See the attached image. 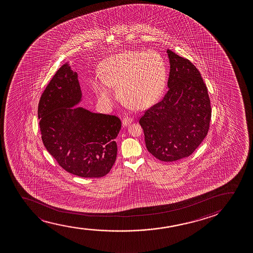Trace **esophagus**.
<instances>
[{
	"instance_id": "1",
	"label": "esophagus",
	"mask_w": 253,
	"mask_h": 253,
	"mask_svg": "<svg viewBox=\"0 0 253 253\" xmlns=\"http://www.w3.org/2000/svg\"><path fill=\"white\" fill-rule=\"evenodd\" d=\"M132 121V118H128V117H126V118H124L123 119V125L124 126H128V125H130L131 124Z\"/></svg>"
}]
</instances>
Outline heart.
Instances as JSON below:
<instances>
[{
  "instance_id": "b5f03b06",
  "label": "heart",
  "mask_w": 253,
  "mask_h": 253,
  "mask_svg": "<svg viewBox=\"0 0 253 253\" xmlns=\"http://www.w3.org/2000/svg\"><path fill=\"white\" fill-rule=\"evenodd\" d=\"M166 82V64L156 51H126L112 56L103 64L102 76L91 80L101 101L111 104L113 87L122 101L134 109L154 104L163 94Z\"/></svg>"
}]
</instances>
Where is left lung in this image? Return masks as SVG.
<instances>
[{
    "instance_id": "obj_1",
    "label": "left lung",
    "mask_w": 253,
    "mask_h": 253,
    "mask_svg": "<svg viewBox=\"0 0 253 253\" xmlns=\"http://www.w3.org/2000/svg\"><path fill=\"white\" fill-rule=\"evenodd\" d=\"M169 90L139 120L147 149L163 162L190 156L208 135L211 109L208 88L193 63L169 49Z\"/></svg>"
}]
</instances>
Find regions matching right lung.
I'll list each match as a JSON object with an SVG mask.
<instances>
[{"instance_id":"add662e5","label":"right lung","mask_w":253,"mask_h":253,"mask_svg":"<svg viewBox=\"0 0 253 253\" xmlns=\"http://www.w3.org/2000/svg\"><path fill=\"white\" fill-rule=\"evenodd\" d=\"M78 73L68 63L52 77L39 102L43 144L59 166L78 176L100 178L114 165L121 129L116 116L93 113L80 104Z\"/></svg>"}]
</instances>
